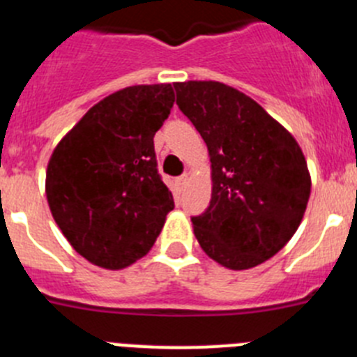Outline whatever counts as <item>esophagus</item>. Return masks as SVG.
Returning a JSON list of instances; mask_svg holds the SVG:
<instances>
[{
	"mask_svg": "<svg viewBox=\"0 0 357 357\" xmlns=\"http://www.w3.org/2000/svg\"><path fill=\"white\" fill-rule=\"evenodd\" d=\"M185 182H188V173H184V175H181L178 178H176V184L181 185V188L185 184Z\"/></svg>",
	"mask_w": 357,
	"mask_h": 357,
	"instance_id": "obj_1",
	"label": "esophagus"
}]
</instances>
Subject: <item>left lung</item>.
<instances>
[{"label": "left lung", "mask_w": 357, "mask_h": 357, "mask_svg": "<svg viewBox=\"0 0 357 357\" xmlns=\"http://www.w3.org/2000/svg\"><path fill=\"white\" fill-rule=\"evenodd\" d=\"M173 87L213 168L209 207L191 218L195 236L222 266H257L301 225L311 193L304 153L280 123L234 87L193 80Z\"/></svg>", "instance_id": "8db88e82"}]
</instances>
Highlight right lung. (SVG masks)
Segmentation results:
<instances>
[{
    "mask_svg": "<svg viewBox=\"0 0 357 357\" xmlns=\"http://www.w3.org/2000/svg\"><path fill=\"white\" fill-rule=\"evenodd\" d=\"M173 102L169 84L118 91L91 107L53 150L50 209L71 247L96 266L121 270L146 255L175 207L153 148Z\"/></svg>",
    "mask_w": 357,
    "mask_h": 357,
    "instance_id": "add662e5",
    "label": "right lung"
}]
</instances>
